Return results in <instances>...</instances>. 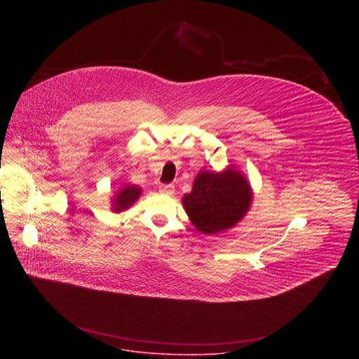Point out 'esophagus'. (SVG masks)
Masks as SVG:
<instances>
[{"instance_id": "obj_1", "label": "esophagus", "mask_w": 359, "mask_h": 359, "mask_svg": "<svg viewBox=\"0 0 359 359\" xmlns=\"http://www.w3.org/2000/svg\"><path fill=\"white\" fill-rule=\"evenodd\" d=\"M174 191H175V187L172 184H163V185L158 187V192L163 194V195L171 196L174 194Z\"/></svg>"}]
</instances>
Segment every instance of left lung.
Returning a JSON list of instances; mask_svg holds the SVG:
<instances>
[{"label": "left lung", "mask_w": 359, "mask_h": 359, "mask_svg": "<svg viewBox=\"0 0 359 359\" xmlns=\"http://www.w3.org/2000/svg\"><path fill=\"white\" fill-rule=\"evenodd\" d=\"M192 224L203 233H215L235 225L252 203L248 181L235 170L201 172L192 192L182 199Z\"/></svg>", "instance_id": "obj_1"}]
</instances>
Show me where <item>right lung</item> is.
<instances>
[{"instance_id":"add662e5","label":"right lung","mask_w":359,"mask_h":359,"mask_svg":"<svg viewBox=\"0 0 359 359\" xmlns=\"http://www.w3.org/2000/svg\"><path fill=\"white\" fill-rule=\"evenodd\" d=\"M141 195V189L138 187H126L118 192L116 199H113V210L114 211H121L128 208L133 205Z\"/></svg>"}]
</instances>
